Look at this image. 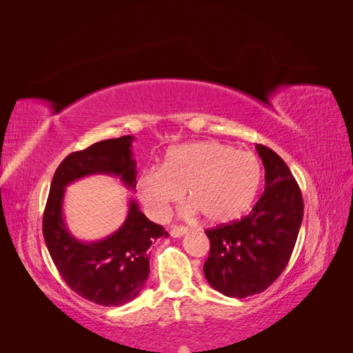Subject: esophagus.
I'll use <instances>...</instances> for the list:
<instances>
[{
  "mask_svg": "<svg viewBox=\"0 0 353 353\" xmlns=\"http://www.w3.org/2000/svg\"><path fill=\"white\" fill-rule=\"evenodd\" d=\"M187 232H188V228H187V227H181V225L178 227V225H175V227L170 228V236L175 237V239H179V237L185 236Z\"/></svg>",
  "mask_w": 353,
  "mask_h": 353,
  "instance_id": "obj_1",
  "label": "esophagus"
}]
</instances>
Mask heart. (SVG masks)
I'll list each match as a JSON object with an SVG mask.
<instances>
[{
  "label": "heart",
  "instance_id": "1",
  "mask_svg": "<svg viewBox=\"0 0 353 353\" xmlns=\"http://www.w3.org/2000/svg\"><path fill=\"white\" fill-rule=\"evenodd\" d=\"M261 176L254 154L216 141H197L170 148L162 166L138 175L135 190L156 219H163L185 190L190 212H200L209 223H227L252 206Z\"/></svg>",
  "mask_w": 353,
  "mask_h": 353
}]
</instances>
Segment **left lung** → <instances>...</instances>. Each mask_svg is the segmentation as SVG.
<instances>
[{
	"mask_svg": "<svg viewBox=\"0 0 353 353\" xmlns=\"http://www.w3.org/2000/svg\"><path fill=\"white\" fill-rule=\"evenodd\" d=\"M265 168V191L248 216L206 231L208 283L228 297L266 290L284 271L303 218L301 188L284 160L256 145Z\"/></svg>",
	"mask_w": 353,
	"mask_h": 353,
	"instance_id": "obj_1",
	"label": "left lung"
}]
</instances>
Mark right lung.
I'll return each instance as SVG.
<instances>
[{"mask_svg": "<svg viewBox=\"0 0 353 353\" xmlns=\"http://www.w3.org/2000/svg\"><path fill=\"white\" fill-rule=\"evenodd\" d=\"M132 141V135H125L70 153L52 176L42 219L47 249L63 280L81 297L103 306H121L140 294L150 272L147 250L154 240L169 234L148 221L130 200V210L119 230L99 241H81L66 227L63 199L73 181L95 174L113 175L134 190L137 163Z\"/></svg>", "mask_w": 353, "mask_h": 353, "instance_id": "right-lung-1", "label": "right lung"}]
</instances>
